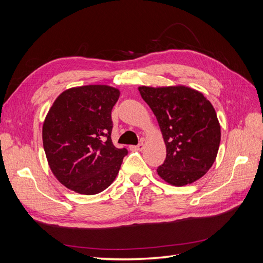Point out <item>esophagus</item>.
Masks as SVG:
<instances>
[{
  "label": "esophagus",
  "instance_id": "esophagus-1",
  "mask_svg": "<svg viewBox=\"0 0 263 263\" xmlns=\"http://www.w3.org/2000/svg\"><path fill=\"white\" fill-rule=\"evenodd\" d=\"M132 148L135 149V150H139V151H140V150L144 149V142L140 141L137 146H134V147H132Z\"/></svg>",
  "mask_w": 263,
  "mask_h": 263
}]
</instances>
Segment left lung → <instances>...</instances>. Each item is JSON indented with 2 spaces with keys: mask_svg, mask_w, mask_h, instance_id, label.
Masks as SVG:
<instances>
[{
  "mask_svg": "<svg viewBox=\"0 0 263 263\" xmlns=\"http://www.w3.org/2000/svg\"><path fill=\"white\" fill-rule=\"evenodd\" d=\"M138 90L157 117L166 147L159 176L176 186L202 178L216 159L220 142V126L211 102L182 85Z\"/></svg>",
  "mask_w": 263,
  "mask_h": 263,
  "instance_id": "left-lung-1",
  "label": "left lung"
}]
</instances>
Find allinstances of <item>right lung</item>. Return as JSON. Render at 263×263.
I'll return each mask as SVG.
<instances>
[{
    "label": "right lung",
    "mask_w": 263,
    "mask_h": 263,
    "mask_svg": "<svg viewBox=\"0 0 263 263\" xmlns=\"http://www.w3.org/2000/svg\"><path fill=\"white\" fill-rule=\"evenodd\" d=\"M118 98L119 91L108 85L72 87L55 99L46 116L47 160L59 182L77 193L94 195L107 189L128 154L110 138Z\"/></svg>",
    "instance_id": "add662e5"
}]
</instances>
